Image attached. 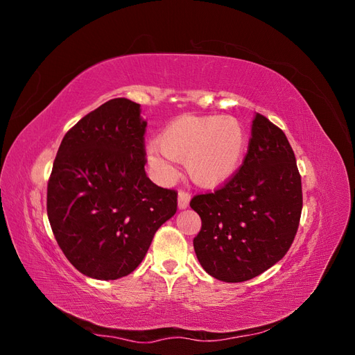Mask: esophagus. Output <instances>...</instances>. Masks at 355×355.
Returning a JSON list of instances; mask_svg holds the SVG:
<instances>
[{"instance_id":"34e87169","label":"esophagus","mask_w":355,"mask_h":355,"mask_svg":"<svg viewBox=\"0 0 355 355\" xmlns=\"http://www.w3.org/2000/svg\"><path fill=\"white\" fill-rule=\"evenodd\" d=\"M189 200H191V196L187 191H179V196H178L179 209H187L189 206Z\"/></svg>"}]
</instances>
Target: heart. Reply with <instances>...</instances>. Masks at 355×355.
I'll return each mask as SVG.
<instances>
[{
	"label": "heart",
	"instance_id": "heart-1",
	"mask_svg": "<svg viewBox=\"0 0 355 355\" xmlns=\"http://www.w3.org/2000/svg\"><path fill=\"white\" fill-rule=\"evenodd\" d=\"M148 148L146 159L155 176L170 180L176 176L171 159L184 161L197 185H222L239 170L247 136L243 124L231 115H184L171 121Z\"/></svg>",
	"mask_w": 355,
	"mask_h": 355
}]
</instances>
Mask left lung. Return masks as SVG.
<instances>
[{
	"label": "left lung",
	"instance_id": "obj_1",
	"mask_svg": "<svg viewBox=\"0 0 355 355\" xmlns=\"http://www.w3.org/2000/svg\"><path fill=\"white\" fill-rule=\"evenodd\" d=\"M189 206L201 218L194 250L211 277L241 283L283 259L297 232L302 182L282 128L256 112L239 170Z\"/></svg>",
	"mask_w": 355,
	"mask_h": 355
}]
</instances>
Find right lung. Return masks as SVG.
<instances>
[{"label":"right lung","mask_w":355,"mask_h":355,"mask_svg":"<svg viewBox=\"0 0 355 355\" xmlns=\"http://www.w3.org/2000/svg\"><path fill=\"white\" fill-rule=\"evenodd\" d=\"M145 132L141 105L116 98L62 139L47 214L63 254L84 275L116 280L133 272L178 210V192L145 173Z\"/></svg>","instance_id":"add662e5"}]
</instances>
